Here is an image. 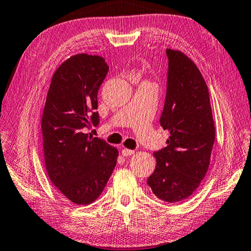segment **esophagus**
<instances>
[{
    "mask_svg": "<svg viewBox=\"0 0 251 251\" xmlns=\"http://www.w3.org/2000/svg\"><path fill=\"white\" fill-rule=\"evenodd\" d=\"M121 151H122V154H123V156H130V155L134 154V151H133V150H130V149H126V148H123Z\"/></svg>",
    "mask_w": 251,
    "mask_h": 251,
    "instance_id": "34e87169",
    "label": "esophagus"
}]
</instances>
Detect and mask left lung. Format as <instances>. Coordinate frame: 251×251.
Instances as JSON below:
<instances>
[{"instance_id": "left-lung-1", "label": "left lung", "mask_w": 251, "mask_h": 251, "mask_svg": "<svg viewBox=\"0 0 251 251\" xmlns=\"http://www.w3.org/2000/svg\"><path fill=\"white\" fill-rule=\"evenodd\" d=\"M168 89L160 118L169 131L168 147L154 152L156 166L148 184L157 199L178 203L190 197L207 173L215 142L209 92L193 60L177 50H166Z\"/></svg>"}]
</instances>
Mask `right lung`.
Masks as SVG:
<instances>
[{
	"instance_id": "right-lung-1",
	"label": "right lung",
	"mask_w": 251,
	"mask_h": 251,
	"mask_svg": "<svg viewBox=\"0 0 251 251\" xmlns=\"http://www.w3.org/2000/svg\"><path fill=\"white\" fill-rule=\"evenodd\" d=\"M108 70L101 56L73 55L56 69L47 92L42 117L46 172L76 205L98 199L117 164L116 148L85 133L99 123L97 95Z\"/></svg>"
}]
</instances>
